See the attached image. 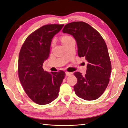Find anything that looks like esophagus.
Here are the masks:
<instances>
[{"instance_id": "obj_1", "label": "esophagus", "mask_w": 128, "mask_h": 128, "mask_svg": "<svg viewBox=\"0 0 128 128\" xmlns=\"http://www.w3.org/2000/svg\"><path fill=\"white\" fill-rule=\"evenodd\" d=\"M72 74V72H66V75L67 76H70Z\"/></svg>"}]
</instances>
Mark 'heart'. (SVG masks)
Masks as SVG:
<instances>
[{
	"label": "heart",
	"instance_id": "heart-1",
	"mask_svg": "<svg viewBox=\"0 0 128 128\" xmlns=\"http://www.w3.org/2000/svg\"><path fill=\"white\" fill-rule=\"evenodd\" d=\"M72 37L68 35H64L61 37V41L62 44H64L69 40H70Z\"/></svg>",
	"mask_w": 128,
	"mask_h": 128
}]
</instances>
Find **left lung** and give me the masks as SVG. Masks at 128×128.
Masks as SVG:
<instances>
[{
	"mask_svg": "<svg viewBox=\"0 0 128 128\" xmlns=\"http://www.w3.org/2000/svg\"><path fill=\"white\" fill-rule=\"evenodd\" d=\"M62 32L75 38L78 56L88 62L85 76L78 72L74 74L77 79L74 86L75 94L86 100L97 99L108 86L112 70L105 42L98 31L82 21L66 24Z\"/></svg>",
	"mask_w": 128,
	"mask_h": 128,
	"instance_id": "obj_1",
	"label": "left lung"
}]
</instances>
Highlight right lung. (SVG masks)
Segmentation results:
<instances>
[{"instance_id": "obj_1", "label": "right lung", "mask_w": 128, "mask_h": 128, "mask_svg": "<svg viewBox=\"0 0 128 128\" xmlns=\"http://www.w3.org/2000/svg\"><path fill=\"white\" fill-rule=\"evenodd\" d=\"M64 24L43 26L27 37L19 53L18 75L26 94L40 105L51 103L59 96L66 75L62 70L44 71L42 64L50 54L52 39Z\"/></svg>"}]
</instances>
